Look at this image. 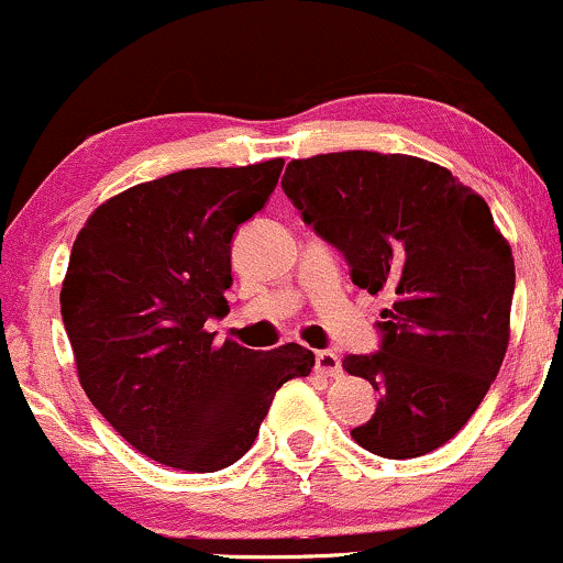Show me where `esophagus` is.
I'll return each mask as SVG.
<instances>
[{
  "mask_svg": "<svg viewBox=\"0 0 563 563\" xmlns=\"http://www.w3.org/2000/svg\"><path fill=\"white\" fill-rule=\"evenodd\" d=\"M316 372L323 376H340L342 374L340 355L332 353V350H319V353H316Z\"/></svg>",
  "mask_w": 563,
  "mask_h": 563,
  "instance_id": "obj_1",
  "label": "esophagus"
}]
</instances>
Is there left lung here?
Wrapping results in <instances>:
<instances>
[{
  "mask_svg": "<svg viewBox=\"0 0 563 563\" xmlns=\"http://www.w3.org/2000/svg\"><path fill=\"white\" fill-rule=\"evenodd\" d=\"M282 189L345 255L355 287L393 297L376 321L379 350L342 361L379 393L353 440L398 461L445 445L508 347L517 274L487 202L448 168L366 150L292 161Z\"/></svg>",
  "mask_w": 563,
  "mask_h": 563,
  "instance_id": "left-lung-1",
  "label": "left lung"
}]
</instances>
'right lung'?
<instances>
[{
	"label": "right lung",
	"instance_id": "obj_1",
	"mask_svg": "<svg viewBox=\"0 0 563 563\" xmlns=\"http://www.w3.org/2000/svg\"><path fill=\"white\" fill-rule=\"evenodd\" d=\"M282 157L189 168L99 205L70 250L59 310L78 379L139 453L184 472H218L253 448L284 382L313 353L216 345L227 316L231 236L266 208Z\"/></svg>",
	"mask_w": 563,
	"mask_h": 563
}]
</instances>
